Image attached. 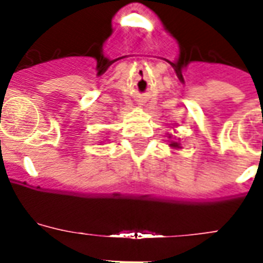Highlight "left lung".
I'll return each mask as SVG.
<instances>
[{
	"label": "left lung",
	"mask_w": 263,
	"mask_h": 263,
	"mask_svg": "<svg viewBox=\"0 0 263 263\" xmlns=\"http://www.w3.org/2000/svg\"><path fill=\"white\" fill-rule=\"evenodd\" d=\"M171 146H175V148H179V145H177V142H172Z\"/></svg>",
	"instance_id": "8db88e82"
}]
</instances>
